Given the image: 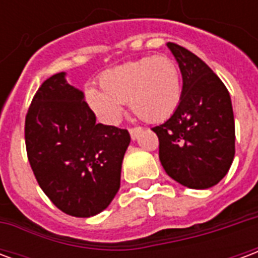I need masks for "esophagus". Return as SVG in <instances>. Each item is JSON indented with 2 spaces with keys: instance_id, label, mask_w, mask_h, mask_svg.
<instances>
[{
  "instance_id": "34e87169",
  "label": "esophagus",
  "mask_w": 258,
  "mask_h": 258,
  "mask_svg": "<svg viewBox=\"0 0 258 258\" xmlns=\"http://www.w3.org/2000/svg\"><path fill=\"white\" fill-rule=\"evenodd\" d=\"M141 131H142V127H133V128H130V135H131V138H133V140H137Z\"/></svg>"
}]
</instances>
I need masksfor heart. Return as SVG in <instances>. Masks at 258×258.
Listing matches in <instances>:
<instances>
[{"label":"heart","mask_w":258,"mask_h":258,"mask_svg":"<svg viewBox=\"0 0 258 258\" xmlns=\"http://www.w3.org/2000/svg\"><path fill=\"white\" fill-rule=\"evenodd\" d=\"M98 90L85 91V103L105 124H117L121 103L148 123L173 116L182 99V77L170 56L157 55L127 62L102 74Z\"/></svg>","instance_id":"obj_1"}]
</instances>
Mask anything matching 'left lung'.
<instances>
[{
    "instance_id": "left-lung-1",
    "label": "left lung",
    "mask_w": 258,
    "mask_h": 258,
    "mask_svg": "<svg viewBox=\"0 0 258 258\" xmlns=\"http://www.w3.org/2000/svg\"><path fill=\"white\" fill-rule=\"evenodd\" d=\"M167 47L182 74V99L167 121L153 127L166 173L192 189L218 184L235 156V121L227 87L195 53Z\"/></svg>"
}]
</instances>
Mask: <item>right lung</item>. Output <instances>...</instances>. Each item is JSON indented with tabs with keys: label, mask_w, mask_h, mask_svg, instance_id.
Returning <instances> with one entry per match:
<instances>
[{
	"label": "right lung",
	"mask_w": 258,
	"mask_h": 258,
	"mask_svg": "<svg viewBox=\"0 0 258 258\" xmlns=\"http://www.w3.org/2000/svg\"><path fill=\"white\" fill-rule=\"evenodd\" d=\"M25 140L31 170L59 210L92 217L105 210L120 188L127 130L96 123L64 73L41 84L26 114Z\"/></svg>",
	"instance_id": "1"
}]
</instances>
